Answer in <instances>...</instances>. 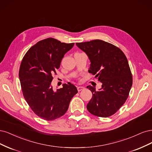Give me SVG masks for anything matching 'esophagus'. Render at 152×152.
<instances>
[{
  "instance_id": "1",
  "label": "esophagus",
  "mask_w": 152,
  "mask_h": 152,
  "mask_svg": "<svg viewBox=\"0 0 152 152\" xmlns=\"http://www.w3.org/2000/svg\"><path fill=\"white\" fill-rule=\"evenodd\" d=\"M77 89L78 91H81L83 90H84L85 89V87L84 86H77Z\"/></svg>"
}]
</instances>
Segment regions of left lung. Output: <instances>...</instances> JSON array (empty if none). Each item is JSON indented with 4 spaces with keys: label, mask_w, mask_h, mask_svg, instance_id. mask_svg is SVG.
Returning <instances> with one entry per match:
<instances>
[{
    "label": "left lung",
    "mask_w": 152,
    "mask_h": 152,
    "mask_svg": "<svg viewBox=\"0 0 152 152\" xmlns=\"http://www.w3.org/2000/svg\"><path fill=\"white\" fill-rule=\"evenodd\" d=\"M76 44L89 58L88 72L102 83L99 91L87 86L92 98L86 108L97 117L111 116L126 102L133 84L128 59L119 48L101 40Z\"/></svg>",
    "instance_id": "1"
}]
</instances>
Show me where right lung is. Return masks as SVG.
Segmentation results:
<instances>
[{"label": "right lung", "instance_id": "right-lung-1", "mask_svg": "<svg viewBox=\"0 0 152 152\" xmlns=\"http://www.w3.org/2000/svg\"><path fill=\"white\" fill-rule=\"evenodd\" d=\"M74 45L48 38L32 46L23 58L19 77L24 98L34 113L44 120L53 121L64 114L77 93L71 83L56 91L51 86L52 75Z\"/></svg>", "mask_w": 152, "mask_h": 152}]
</instances>
